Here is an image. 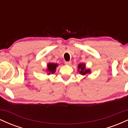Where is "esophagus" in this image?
Here are the masks:
<instances>
[{
    "label": "esophagus",
    "instance_id": "1",
    "mask_svg": "<svg viewBox=\"0 0 128 128\" xmlns=\"http://www.w3.org/2000/svg\"><path fill=\"white\" fill-rule=\"evenodd\" d=\"M71 64L72 62H70V61H66L65 62V64L67 66H70L71 65Z\"/></svg>",
    "mask_w": 128,
    "mask_h": 128
}]
</instances>
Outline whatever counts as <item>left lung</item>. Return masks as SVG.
Instances as JSON below:
<instances>
[{
  "mask_svg": "<svg viewBox=\"0 0 128 128\" xmlns=\"http://www.w3.org/2000/svg\"><path fill=\"white\" fill-rule=\"evenodd\" d=\"M78 72L79 73V74H80L81 75L87 76L88 74H90L91 73L90 69L86 68V64H84V63H80V64H79L78 66ZM86 76L85 78H86Z\"/></svg>",
  "mask_w": 128,
  "mask_h": 128,
  "instance_id": "left-lung-1",
  "label": "left lung"
}]
</instances>
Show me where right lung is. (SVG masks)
<instances>
[{
	"label": "right lung",
	"instance_id": "add662e5",
	"mask_svg": "<svg viewBox=\"0 0 128 128\" xmlns=\"http://www.w3.org/2000/svg\"><path fill=\"white\" fill-rule=\"evenodd\" d=\"M58 66V64L56 63L49 62L47 64V68L46 69V72H47L48 73L47 74L49 75L50 74H53L56 72V67Z\"/></svg>",
	"mask_w": 128,
	"mask_h": 128
}]
</instances>
